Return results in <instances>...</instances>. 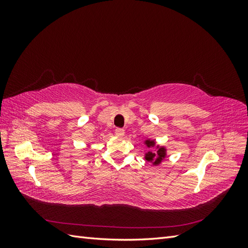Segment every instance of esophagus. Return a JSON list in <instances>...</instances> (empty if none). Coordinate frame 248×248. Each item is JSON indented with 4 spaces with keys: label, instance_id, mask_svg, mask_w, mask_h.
<instances>
[{
    "label": "esophagus",
    "instance_id": "34e87169",
    "mask_svg": "<svg viewBox=\"0 0 248 248\" xmlns=\"http://www.w3.org/2000/svg\"><path fill=\"white\" fill-rule=\"evenodd\" d=\"M115 133H116V136H118V137H123L125 131H124V129H122V128H117V129L115 130Z\"/></svg>",
    "mask_w": 248,
    "mask_h": 248
}]
</instances>
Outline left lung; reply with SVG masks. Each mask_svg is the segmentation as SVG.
<instances>
[{"label":"left lung","mask_w":248,"mask_h":248,"mask_svg":"<svg viewBox=\"0 0 248 248\" xmlns=\"http://www.w3.org/2000/svg\"><path fill=\"white\" fill-rule=\"evenodd\" d=\"M145 144H146V146L148 148L154 147L155 146V141L147 140L145 141ZM166 155H167L166 148L157 146V152L156 153H154V152H148V153H146L145 158H146V160H148L150 162H153V164L157 166V164H159L163 160V158H164V157H166Z\"/></svg>","instance_id":"8db88e82"}]
</instances>
